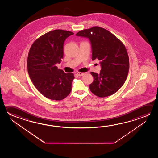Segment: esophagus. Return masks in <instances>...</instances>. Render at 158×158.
<instances>
[{
    "mask_svg": "<svg viewBox=\"0 0 158 158\" xmlns=\"http://www.w3.org/2000/svg\"><path fill=\"white\" fill-rule=\"evenodd\" d=\"M84 74H85V73H77V75H78V76H80V77H81V76H83V75H84Z\"/></svg>",
    "mask_w": 158,
    "mask_h": 158,
    "instance_id": "esophagus-1",
    "label": "esophagus"
}]
</instances>
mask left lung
I'll list each match as a JSON object with an SVG mask.
<instances>
[{
	"mask_svg": "<svg viewBox=\"0 0 158 158\" xmlns=\"http://www.w3.org/2000/svg\"><path fill=\"white\" fill-rule=\"evenodd\" d=\"M88 37L92 47V60L100 61V74L91 72L94 81L89 87L93 93L105 98L115 93L124 84L129 68V57L122 42L114 34L99 26L85 29L76 34Z\"/></svg>",
	"mask_w": 158,
	"mask_h": 158,
	"instance_id": "8db88e82",
	"label": "left lung"
}]
</instances>
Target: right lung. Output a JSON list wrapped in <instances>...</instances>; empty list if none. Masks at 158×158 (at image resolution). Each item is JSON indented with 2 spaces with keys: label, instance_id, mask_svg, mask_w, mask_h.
<instances>
[{
  "label": "right lung",
  "instance_id": "add662e5",
  "mask_svg": "<svg viewBox=\"0 0 158 158\" xmlns=\"http://www.w3.org/2000/svg\"><path fill=\"white\" fill-rule=\"evenodd\" d=\"M71 31L55 30L36 40L29 51L27 67L32 82L40 93L53 100L65 98L72 90L73 73H65L56 64L63 57L65 40Z\"/></svg>",
  "mask_w": 158,
  "mask_h": 158
}]
</instances>
